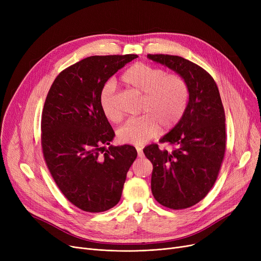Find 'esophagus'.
<instances>
[{
    "label": "esophagus",
    "instance_id": "esophagus-1",
    "mask_svg": "<svg viewBox=\"0 0 261 261\" xmlns=\"http://www.w3.org/2000/svg\"><path fill=\"white\" fill-rule=\"evenodd\" d=\"M136 151H138V155L139 158H143L144 153H143V149L141 147H136Z\"/></svg>",
    "mask_w": 261,
    "mask_h": 261
}]
</instances>
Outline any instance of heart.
<instances>
[{
  "label": "heart",
  "mask_w": 261,
  "mask_h": 261,
  "mask_svg": "<svg viewBox=\"0 0 261 261\" xmlns=\"http://www.w3.org/2000/svg\"><path fill=\"white\" fill-rule=\"evenodd\" d=\"M127 87L143 95L141 111L145 114L128 119L117 130L118 139L127 144L143 145L160 131L173 127L182 117L188 100L186 81L177 75H166L162 68L136 63L122 74ZM99 105L106 118L118 122L121 113L115 105V82L108 80L99 93Z\"/></svg>",
  "instance_id": "1"
}]
</instances>
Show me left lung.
Returning a JSON list of instances; mask_svg holds the SVG:
<instances>
[{"mask_svg":"<svg viewBox=\"0 0 261 261\" xmlns=\"http://www.w3.org/2000/svg\"><path fill=\"white\" fill-rule=\"evenodd\" d=\"M170 68L188 87V103L179 122L160 140L175 148L168 152L156 144L144 148L152 163L154 199L172 210L193 206L215 184L225 152V115L213 77L202 67L179 56L147 55Z\"/></svg>","mask_w":261,"mask_h":261,"instance_id":"1","label":"left lung"}]
</instances>
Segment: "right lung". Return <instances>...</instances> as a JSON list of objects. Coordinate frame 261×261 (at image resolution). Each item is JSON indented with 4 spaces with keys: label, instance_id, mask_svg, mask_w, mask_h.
<instances>
[{
    "label": "right lung",
    "instance_id": "obj_1",
    "mask_svg": "<svg viewBox=\"0 0 261 261\" xmlns=\"http://www.w3.org/2000/svg\"><path fill=\"white\" fill-rule=\"evenodd\" d=\"M135 58L138 55L82 59L62 71L47 94L41 120L46 165L65 198L85 212L115 206L138 156L131 145L106 148L115 133L99 105L102 86Z\"/></svg>",
    "mask_w": 261,
    "mask_h": 261
}]
</instances>
